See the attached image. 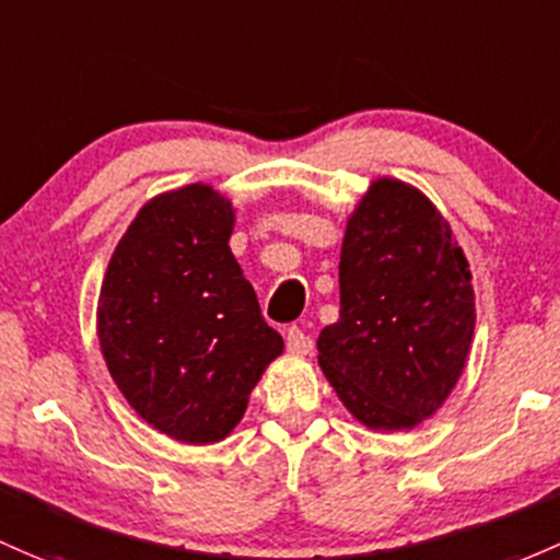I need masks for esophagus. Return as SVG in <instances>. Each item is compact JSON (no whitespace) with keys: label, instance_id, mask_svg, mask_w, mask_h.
Instances as JSON below:
<instances>
[{"label":"esophagus","instance_id":"1","mask_svg":"<svg viewBox=\"0 0 560 560\" xmlns=\"http://www.w3.org/2000/svg\"><path fill=\"white\" fill-rule=\"evenodd\" d=\"M287 349H290L292 354H311L314 340H311V335H305L300 327H290L287 329Z\"/></svg>","mask_w":560,"mask_h":560}]
</instances>
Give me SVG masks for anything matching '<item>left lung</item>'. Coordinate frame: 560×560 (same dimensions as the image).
Masks as SVG:
<instances>
[{
    "instance_id": "8db88e82",
    "label": "left lung",
    "mask_w": 560,
    "mask_h": 560,
    "mask_svg": "<svg viewBox=\"0 0 560 560\" xmlns=\"http://www.w3.org/2000/svg\"><path fill=\"white\" fill-rule=\"evenodd\" d=\"M340 316L319 332L327 381L370 429H410L456 386L475 329L469 265L448 222L397 179H378L340 249Z\"/></svg>"
}]
</instances>
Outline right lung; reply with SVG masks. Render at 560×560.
<instances>
[{
  "label": "right lung",
  "mask_w": 560,
  "mask_h": 560,
  "mask_svg": "<svg viewBox=\"0 0 560 560\" xmlns=\"http://www.w3.org/2000/svg\"><path fill=\"white\" fill-rule=\"evenodd\" d=\"M231 201L206 185L163 192L112 255L98 298L104 359L131 408L179 443H217L284 349L231 246Z\"/></svg>",
  "instance_id": "1"
}]
</instances>
